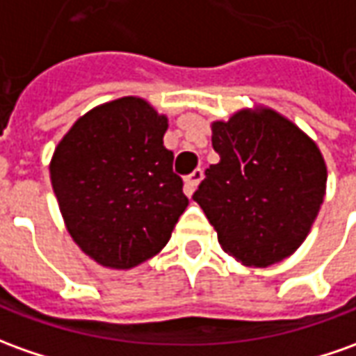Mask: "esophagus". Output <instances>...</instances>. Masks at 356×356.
<instances>
[{
  "label": "esophagus",
  "instance_id": "esophagus-1",
  "mask_svg": "<svg viewBox=\"0 0 356 356\" xmlns=\"http://www.w3.org/2000/svg\"><path fill=\"white\" fill-rule=\"evenodd\" d=\"M202 178H203L202 168H195L192 174H188V176H186L184 184H186V193H188V195H192L193 190L197 188V184L202 182Z\"/></svg>",
  "mask_w": 356,
  "mask_h": 356
}]
</instances>
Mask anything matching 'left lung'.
Listing matches in <instances>:
<instances>
[{
	"label": "left lung",
	"mask_w": 356,
	"mask_h": 356,
	"mask_svg": "<svg viewBox=\"0 0 356 356\" xmlns=\"http://www.w3.org/2000/svg\"><path fill=\"white\" fill-rule=\"evenodd\" d=\"M211 129L220 161L205 170L193 200L222 250L244 266L285 259L305 242L325 195L320 149L271 108L240 110Z\"/></svg>",
	"instance_id": "1"
}]
</instances>
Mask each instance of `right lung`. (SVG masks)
I'll use <instances>...</instances> for the list:
<instances>
[{
    "mask_svg": "<svg viewBox=\"0 0 356 356\" xmlns=\"http://www.w3.org/2000/svg\"><path fill=\"white\" fill-rule=\"evenodd\" d=\"M166 127L147 100L124 97L81 116L54 151L51 188L65 227L100 266L129 269L159 254L188 207Z\"/></svg>",
    "mask_w": 356,
    "mask_h": 356,
    "instance_id": "obj_1",
    "label": "right lung"
}]
</instances>
